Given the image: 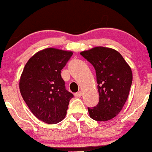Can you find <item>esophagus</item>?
<instances>
[{"label": "esophagus", "instance_id": "esophagus-1", "mask_svg": "<svg viewBox=\"0 0 152 152\" xmlns=\"http://www.w3.org/2000/svg\"><path fill=\"white\" fill-rule=\"evenodd\" d=\"M82 95V92L81 91H78L77 93L75 94V96L76 97H81Z\"/></svg>", "mask_w": 152, "mask_h": 152}]
</instances>
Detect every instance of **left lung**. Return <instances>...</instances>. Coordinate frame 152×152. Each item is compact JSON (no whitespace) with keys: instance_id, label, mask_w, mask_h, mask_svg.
<instances>
[{"instance_id":"1","label":"left lung","mask_w":152,"mask_h":152,"mask_svg":"<svg viewBox=\"0 0 152 152\" xmlns=\"http://www.w3.org/2000/svg\"><path fill=\"white\" fill-rule=\"evenodd\" d=\"M80 54L94 66L96 74L99 102L88 108L92 119L106 121L117 116L128 98L132 71L117 50L103 46L83 50Z\"/></svg>"}]
</instances>
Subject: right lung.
Here are the masks:
<instances>
[{"label": "right lung", "instance_id": "1", "mask_svg": "<svg viewBox=\"0 0 152 152\" xmlns=\"http://www.w3.org/2000/svg\"><path fill=\"white\" fill-rule=\"evenodd\" d=\"M72 51L54 48L35 53L26 63L19 81L20 94L33 114L41 121L54 124L66 115L74 95L65 88L61 71Z\"/></svg>", "mask_w": 152, "mask_h": 152}]
</instances>
